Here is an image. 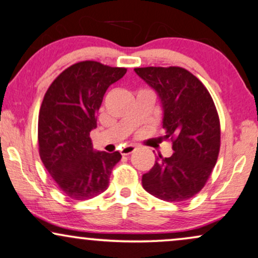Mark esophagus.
I'll list each match as a JSON object with an SVG mask.
<instances>
[{
    "label": "esophagus",
    "instance_id": "1",
    "mask_svg": "<svg viewBox=\"0 0 258 258\" xmlns=\"http://www.w3.org/2000/svg\"><path fill=\"white\" fill-rule=\"evenodd\" d=\"M136 150L135 145H127L125 148L121 149V155L122 156H127V155H131V153Z\"/></svg>",
    "mask_w": 258,
    "mask_h": 258
}]
</instances>
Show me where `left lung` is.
<instances>
[{
    "mask_svg": "<svg viewBox=\"0 0 258 258\" xmlns=\"http://www.w3.org/2000/svg\"><path fill=\"white\" fill-rule=\"evenodd\" d=\"M162 101V140L172 144V155L159 153L143 175L148 193L168 202L197 195L212 174L220 150V120L210 91L197 76L180 67L136 68Z\"/></svg>",
    "mask_w": 258,
    "mask_h": 258,
    "instance_id": "1",
    "label": "left lung"
}]
</instances>
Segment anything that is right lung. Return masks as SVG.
Listing matches in <instances>:
<instances>
[{"label": "right lung", "instance_id": "1", "mask_svg": "<svg viewBox=\"0 0 258 258\" xmlns=\"http://www.w3.org/2000/svg\"><path fill=\"white\" fill-rule=\"evenodd\" d=\"M95 60L78 61L48 87L38 119L39 155L63 193L88 200L108 188L118 151H94L90 131L109 86L126 74Z\"/></svg>", "mask_w": 258, "mask_h": 258}]
</instances>
